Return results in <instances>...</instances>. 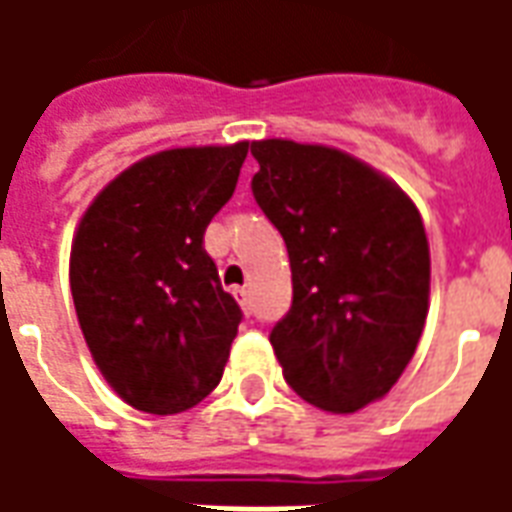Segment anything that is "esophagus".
<instances>
[{
    "instance_id": "34e87169",
    "label": "esophagus",
    "mask_w": 512,
    "mask_h": 512,
    "mask_svg": "<svg viewBox=\"0 0 512 512\" xmlns=\"http://www.w3.org/2000/svg\"><path fill=\"white\" fill-rule=\"evenodd\" d=\"M233 296H235V299H238V304H241V310L252 312V290H249L244 285V288H235Z\"/></svg>"
}]
</instances>
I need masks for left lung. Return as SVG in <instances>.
<instances>
[{
  "instance_id": "obj_1",
  "label": "left lung",
  "mask_w": 512,
  "mask_h": 512,
  "mask_svg": "<svg viewBox=\"0 0 512 512\" xmlns=\"http://www.w3.org/2000/svg\"><path fill=\"white\" fill-rule=\"evenodd\" d=\"M260 211L285 238L293 304L271 329L285 381L351 414L384 397L417 351L430 252L414 202L334 147L252 142Z\"/></svg>"
}]
</instances>
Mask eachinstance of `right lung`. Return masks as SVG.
I'll list each match as a JSON object with an SVG mask.
<instances>
[{
    "instance_id": "obj_1",
    "label": "right lung",
    "mask_w": 512,
    "mask_h": 512,
    "mask_svg": "<svg viewBox=\"0 0 512 512\" xmlns=\"http://www.w3.org/2000/svg\"><path fill=\"white\" fill-rule=\"evenodd\" d=\"M249 142L175 147L117 175L84 213L71 293L87 348L117 395L178 414L213 392L244 312L205 230L233 197Z\"/></svg>"
}]
</instances>
